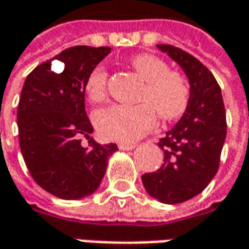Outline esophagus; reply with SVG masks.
<instances>
[{
	"label": "esophagus",
	"mask_w": 249,
	"mask_h": 249,
	"mask_svg": "<svg viewBox=\"0 0 249 249\" xmlns=\"http://www.w3.org/2000/svg\"><path fill=\"white\" fill-rule=\"evenodd\" d=\"M118 147H119V149H122V151H130V149H133L136 145L134 144H131V142H119L118 144Z\"/></svg>",
	"instance_id": "obj_1"
}]
</instances>
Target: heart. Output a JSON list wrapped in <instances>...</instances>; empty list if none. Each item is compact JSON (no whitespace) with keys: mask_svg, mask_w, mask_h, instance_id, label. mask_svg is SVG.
I'll list each match as a JSON object with an SVG mask.
<instances>
[{"mask_svg":"<svg viewBox=\"0 0 249 249\" xmlns=\"http://www.w3.org/2000/svg\"><path fill=\"white\" fill-rule=\"evenodd\" d=\"M131 68L145 80L139 105H112L100 109L94 123L107 140L133 142L154 127L157 113L163 122L183 116L190 104V86L178 72L170 71L166 61L154 53H139L130 59ZM86 92L92 102L108 97V72L97 68L89 76Z\"/></svg>","mask_w":249,"mask_h":249,"instance_id":"heart-1","label":"heart"}]
</instances>
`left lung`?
<instances>
[{"label": "left lung", "mask_w": 249, "mask_h": 249, "mask_svg": "<svg viewBox=\"0 0 249 249\" xmlns=\"http://www.w3.org/2000/svg\"><path fill=\"white\" fill-rule=\"evenodd\" d=\"M157 47L183 68L190 80V104L176 126L159 139L162 166L141 180L151 196L180 204L204 191L219 169L227 130L225 104L213 74L196 56L170 44Z\"/></svg>", "instance_id": "8db88e82"}]
</instances>
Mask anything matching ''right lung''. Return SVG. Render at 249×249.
Listing matches in <instances>:
<instances>
[{
  "label": "right lung",
  "mask_w": 249,
  "mask_h": 249,
  "mask_svg": "<svg viewBox=\"0 0 249 249\" xmlns=\"http://www.w3.org/2000/svg\"><path fill=\"white\" fill-rule=\"evenodd\" d=\"M110 53L109 47L77 45L55 58L65 63L61 73L51 62L29 73L18 105L19 145L34 181L62 199L92 194L105 175L116 144L101 145L92 137L86 113V83L95 66ZM84 137L89 148L81 145Z\"/></svg>",
  "instance_id": "add662e5"
}]
</instances>
